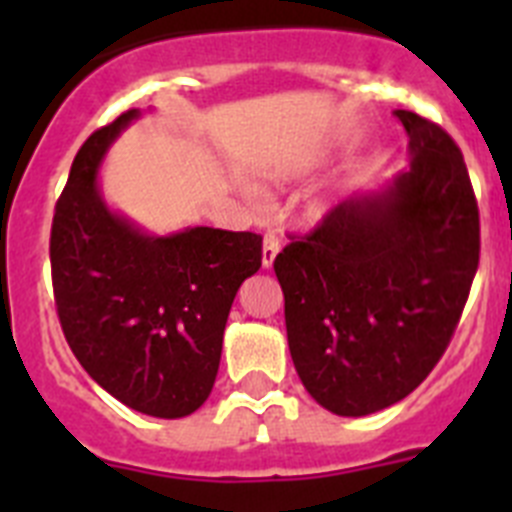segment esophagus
Here are the masks:
<instances>
[{
  "instance_id": "1",
  "label": "esophagus",
  "mask_w": 512,
  "mask_h": 512,
  "mask_svg": "<svg viewBox=\"0 0 512 512\" xmlns=\"http://www.w3.org/2000/svg\"><path fill=\"white\" fill-rule=\"evenodd\" d=\"M279 253V238L274 233H266L264 235V251H261V264L264 269H271L274 259H277Z\"/></svg>"
}]
</instances>
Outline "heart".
I'll use <instances>...</instances> for the list:
<instances>
[{
    "label": "heart",
    "instance_id": "heart-1",
    "mask_svg": "<svg viewBox=\"0 0 512 512\" xmlns=\"http://www.w3.org/2000/svg\"><path fill=\"white\" fill-rule=\"evenodd\" d=\"M318 166V158H307V161H300L297 166H289V169H282V171H269V179L271 182H284V179H292V176H300V174H307V171H312ZM325 212H328V202H315V205L307 207V220L310 223H318V220H323Z\"/></svg>",
    "mask_w": 512,
    "mask_h": 512
}]
</instances>
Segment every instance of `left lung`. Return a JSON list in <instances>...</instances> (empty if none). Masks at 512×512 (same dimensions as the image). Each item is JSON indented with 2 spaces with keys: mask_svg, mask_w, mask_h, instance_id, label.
<instances>
[{
  "mask_svg": "<svg viewBox=\"0 0 512 512\" xmlns=\"http://www.w3.org/2000/svg\"><path fill=\"white\" fill-rule=\"evenodd\" d=\"M410 169L343 200L274 259L289 354L325 410L361 418L431 374L479 264V210L451 135L410 110Z\"/></svg>",
  "mask_w": 512,
  "mask_h": 512,
  "instance_id": "8db88e82",
  "label": "left lung"
}]
</instances>
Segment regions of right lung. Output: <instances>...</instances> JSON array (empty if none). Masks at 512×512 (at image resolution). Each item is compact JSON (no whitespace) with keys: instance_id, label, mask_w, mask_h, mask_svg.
Returning <instances> with one entry per match:
<instances>
[{"instance_id":"1","label":"right lung","mask_w":512,"mask_h":512,"mask_svg":"<svg viewBox=\"0 0 512 512\" xmlns=\"http://www.w3.org/2000/svg\"><path fill=\"white\" fill-rule=\"evenodd\" d=\"M122 112L79 148L56 202L51 274L63 336L89 377L153 418H184L210 397L235 292L261 269V235L187 228L151 235L99 192Z\"/></svg>"}]
</instances>
